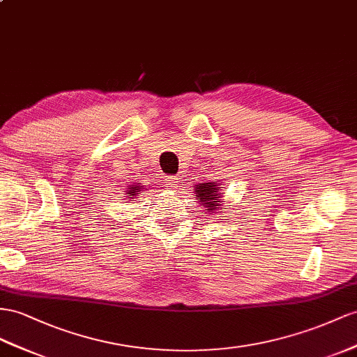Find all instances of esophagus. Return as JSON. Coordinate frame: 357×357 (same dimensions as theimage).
<instances>
[{"label":"esophagus","mask_w":357,"mask_h":357,"mask_svg":"<svg viewBox=\"0 0 357 357\" xmlns=\"http://www.w3.org/2000/svg\"><path fill=\"white\" fill-rule=\"evenodd\" d=\"M178 182H179L178 176H167L166 178V185L170 188H175L178 185Z\"/></svg>","instance_id":"esophagus-1"}]
</instances>
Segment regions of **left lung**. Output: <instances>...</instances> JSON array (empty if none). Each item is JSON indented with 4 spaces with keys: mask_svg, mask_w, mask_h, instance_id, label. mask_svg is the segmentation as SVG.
<instances>
[{
    "mask_svg": "<svg viewBox=\"0 0 357 357\" xmlns=\"http://www.w3.org/2000/svg\"><path fill=\"white\" fill-rule=\"evenodd\" d=\"M218 191H220V188L215 185V182H206V184H204L202 182V184L196 185V197H197V200H200V202H204L202 205L208 208L206 209L208 213H214L215 209H218L217 202H220L218 197L222 196V193H220V196H218ZM222 209H225V208H222Z\"/></svg>",
    "mask_w": 357,
    "mask_h": 357,
    "instance_id": "left-lung-1",
    "label": "left lung"
}]
</instances>
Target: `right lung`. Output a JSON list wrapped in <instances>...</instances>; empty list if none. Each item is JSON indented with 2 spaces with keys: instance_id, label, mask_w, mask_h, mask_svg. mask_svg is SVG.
<instances>
[{
  "instance_id": "1",
  "label": "right lung",
  "mask_w": 357,
  "mask_h": 357,
  "mask_svg": "<svg viewBox=\"0 0 357 357\" xmlns=\"http://www.w3.org/2000/svg\"><path fill=\"white\" fill-rule=\"evenodd\" d=\"M142 191H143V187H142V185H139V184L131 185L130 190H126V195H128L126 199H132V197H135V196H139V195L142 193Z\"/></svg>"
}]
</instances>
